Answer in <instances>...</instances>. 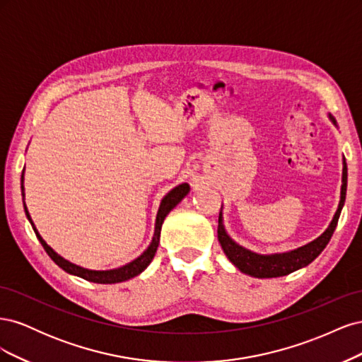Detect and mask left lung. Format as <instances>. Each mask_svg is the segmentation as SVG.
<instances>
[{"instance_id":"1","label":"left lung","mask_w":362,"mask_h":362,"mask_svg":"<svg viewBox=\"0 0 362 362\" xmlns=\"http://www.w3.org/2000/svg\"><path fill=\"white\" fill-rule=\"evenodd\" d=\"M332 122L337 125L335 119L329 116ZM346 189H347V164L344 160L343 166V185H341V199L338 204V210L332 218L329 228L314 242L305 245L302 247H298L294 250L286 252V254H275V255H259L255 252H250L242 246H238L235 242H233L225 231L222 223V213H218V226H217V238L221 243L225 255L233 264L243 273H247L250 276L255 278H278L286 276L288 273L308 266L311 261H314L317 257L322 254V250L329 243V240L335 231L339 213L343 210V205L346 201Z\"/></svg>"}]
</instances>
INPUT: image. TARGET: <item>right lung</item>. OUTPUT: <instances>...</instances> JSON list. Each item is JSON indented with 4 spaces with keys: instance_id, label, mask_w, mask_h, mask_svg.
I'll return each mask as SVG.
<instances>
[{
    "instance_id": "1",
    "label": "right lung",
    "mask_w": 362,
    "mask_h": 362,
    "mask_svg": "<svg viewBox=\"0 0 362 362\" xmlns=\"http://www.w3.org/2000/svg\"><path fill=\"white\" fill-rule=\"evenodd\" d=\"M23 181H24V175H23V177H21V190H23V196H24V185H23ZM189 190H190V185L184 182V184H180L178 187L172 189L166 196H164L161 204H160V210H158V213H157L156 233H154V237H152V243L149 245V247H148L139 258H136L134 261L128 262L127 266H122V267H119V269H113V270H89V269H83V267H80V266L72 264V262L66 261L63 257H60V255L57 254V252H54V250L45 243V240H43V238L39 235L37 229H36L35 223H33L31 217H30V214H28V210H27L25 204H24V210H25L27 218L30 221L33 229H35V233H36V235H37V238H39L40 245L43 246V249H45V252L49 255V258H51L54 262H56V264H57L59 267H62L64 272L71 273V275L80 276V278H83V279H86V281H90V282H96V284H116V282H124V281H128V279H131V278L137 276L139 273H141V272H144V270L149 266V262L152 261V258H154L156 252H157V247H158V243H160V231H161V225H163V222H164V217H166V216L170 213L172 208H175V206H177V205L181 202V199L184 198L185 194L189 193Z\"/></svg>"
}]
</instances>
